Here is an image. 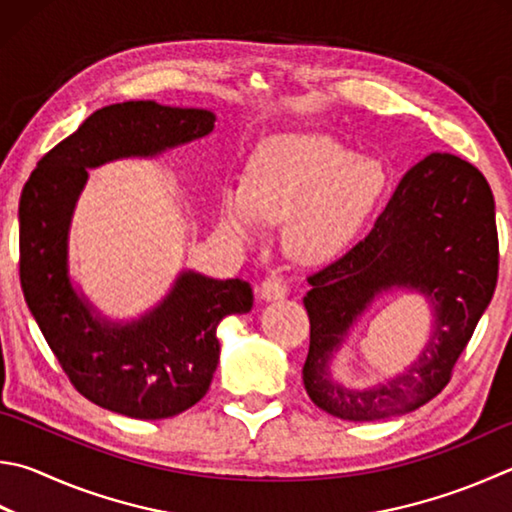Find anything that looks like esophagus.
<instances>
[{"label": "esophagus", "instance_id": "1", "mask_svg": "<svg viewBox=\"0 0 512 512\" xmlns=\"http://www.w3.org/2000/svg\"><path fill=\"white\" fill-rule=\"evenodd\" d=\"M286 291H288V288H286V282L282 280V277L271 275V277H266L262 286H259V300H264V302L282 300Z\"/></svg>", "mask_w": 512, "mask_h": 512}]
</instances>
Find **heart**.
<instances>
[{
  "instance_id": "1",
  "label": "heart",
  "mask_w": 512,
  "mask_h": 512,
  "mask_svg": "<svg viewBox=\"0 0 512 512\" xmlns=\"http://www.w3.org/2000/svg\"><path fill=\"white\" fill-rule=\"evenodd\" d=\"M385 188L374 156L320 134H277L259 143L244 185L219 192V221L232 239L255 241L282 224V246L297 264H322L347 248Z\"/></svg>"
}]
</instances>
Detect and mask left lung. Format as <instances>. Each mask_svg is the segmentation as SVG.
<instances>
[{
    "instance_id": "8db88e82",
    "label": "left lung",
    "mask_w": 512,
    "mask_h": 512,
    "mask_svg": "<svg viewBox=\"0 0 512 512\" xmlns=\"http://www.w3.org/2000/svg\"><path fill=\"white\" fill-rule=\"evenodd\" d=\"M495 199L475 165L430 154L396 185L369 235L336 264L309 277L304 306L311 320L304 389L320 410L345 421L401 416L441 392L497 286ZM423 294L433 331L403 375L349 388L332 374V358L378 296Z\"/></svg>"
}]
</instances>
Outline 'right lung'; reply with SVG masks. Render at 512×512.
Instances as JSON below:
<instances>
[{"instance_id":"right-lung-1","label":"right lung","mask_w":512,"mask_h":512,"mask_svg":"<svg viewBox=\"0 0 512 512\" xmlns=\"http://www.w3.org/2000/svg\"><path fill=\"white\" fill-rule=\"evenodd\" d=\"M210 109L154 100L94 111L42 156L20 197V280L55 358L91 403L129 418H170L206 396L219 362V322L253 309L244 280L183 268L161 302L138 318L111 320L73 284L69 235L89 170L154 159L215 129Z\"/></svg>"}]
</instances>
